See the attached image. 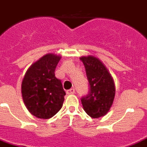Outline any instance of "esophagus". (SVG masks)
Instances as JSON below:
<instances>
[{
  "label": "esophagus",
  "mask_w": 147,
  "mask_h": 147,
  "mask_svg": "<svg viewBox=\"0 0 147 147\" xmlns=\"http://www.w3.org/2000/svg\"><path fill=\"white\" fill-rule=\"evenodd\" d=\"M67 94H75V89H71L67 91Z\"/></svg>",
  "instance_id": "obj_1"
}]
</instances>
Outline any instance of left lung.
Returning a JSON list of instances; mask_svg holds the SVG:
<instances>
[{"label": "left lung", "mask_w": 147, "mask_h": 147, "mask_svg": "<svg viewBox=\"0 0 147 147\" xmlns=\"http://www.w3.org/2000/svg\"><path fill=\"white\" fill-rule=\"evenodd\" d=\"M80 60L84 65L89 84V94L81 98L84 111L92 118L104 116L113 104L115 88L113 78L98 58L83 56Z\"/></svg>", "instance_id": "1"}]
</instances>
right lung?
Here are the masks:
<instances>
[{
	"instance_id": "obj_1",
	"label": "right lung",
	"mask_w": 147,
	"mask_h": 147,
	"mask_svg": "<svg viewBox=\"0 0 147 147\" xmlns=\"http://www.w3.org/2000/svg\"><path fill=\"white\" fill-rule=\"evenodd\" d=\"M61 56L47 53L28 69L22 82V96L29 112L49 119L62 108L65 91L54 71Z\"/></svg>"
}]
</instances>
